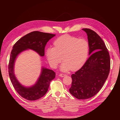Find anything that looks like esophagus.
I'll return each instance as SVG.
<instances>
[{"label": "esophagus", "mask_w": 120, "mask_h": 120, "mask_svg": "<svg viewBox=\"0 0 120 120\" xmlns=\"http://www.w3.org/2000/svg\"><path fill=\"white\" fill-rule=\"evenodd\" d=\"M67 75L66 74H60L59 75V76L60 77H65V76H66Z\"/></svg>", "instance_id": "1"}]
</instances>
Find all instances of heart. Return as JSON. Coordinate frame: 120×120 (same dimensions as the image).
Segmentation results:
<instances>
[{"label":"heart","instance_id":"obj_1","mask_svg":"<svg viewBox=\"0 0 120 120\" xmlns=\"http://www.w3.org/2000/svg\"><path fill=\"white\" fill-rule=\"evenodd\" d=\"M54 45L46 50L47 59L52 68H56L63 59L61 71H66L71 68L75 71L82 66L88 58L90 45L86 39L65 34L57 38Z\"/></svg>","mask_w":120,"mask_h":120}]
</instances>
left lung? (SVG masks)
<instances>
[{"label":"left lung","instance_id":"obj_1","mask_svg":"<svg viewBox=\"0 0 120 120\" xmlns=\"http://www.w3.org/2000/svg\"><path fill=\"white\" fill-rule=\"evenodd\" d=\"M90 45L89 59L84 65L71 75V86L69 91L79 100L89 99L102 88L110 70L109 53L104 42L96 32L83 28Z\"/></svg>","mask_w":120,"mask_h":120}]
</instances>
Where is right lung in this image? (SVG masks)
I'll return each instance as SVG.
<instances>
[{"label": "right lung", "instance_id": "right-lung-1", "mask_svg": "<svg viewBox=\"0 0 120 120\" xmlns=\"http://www.w3.org/2000/svg\"><path fill=\"white\" fill-rule=\"evenodd\" d=\"M55 35L38 31H32L20 38L13 46L8 65L9 78L16 91L25 99L34 101L42 97L48 92L50 82L55 78L56 73L52 70L42 67L41 74L36 82L31 86H25L21 84L14 74L16 58L20 53L28 49L34 50L43 57L47 42Z\"/></svg>", "mask_w": 120, "mask_h": 120}]
</instances>
